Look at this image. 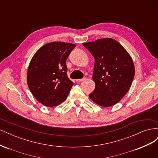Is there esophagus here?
Segmentation results:
<instances>
[{
	"instance_id": "1",
	"label": "esophagus",
	"mask_w": 158,
	"mask_h": 158,
	"mask_svg": "<svg viewBox=\"0 0 158 158\" xmlns=\"http://www.w3.org/2000/svg\"><path fill=\"white\" fill-rule=\"evenodd\" d=\"M85 78H81V79H77L76 80V82H82V81L85 80Z\"/></svg>"
}]
</instances>
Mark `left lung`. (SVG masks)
<instances>
[{
	"label": "left lung",
	"mask_w": 158,
	"mask_h": 158,
	"mask_svg": "<svg viewBox=\"0 0 158 158\" xmlns=\"http://www.w3.org/2000/svg\"><path fill=\"white\" fill-rule=\"evenodd\" d=\"M95 59L92 79L95 84L90 99L103 107L114 106L130 89L135 74L130 54L111 38L84 43Z\"/></svg>",
	"instance_id": "1"
}]
</instances>
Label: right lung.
<instances>
[{"instance_id": "1", "label": "right lung", "mask_w": 158, "mask_h": 158, "mask_svg": "<svg viewBox=\"0 0 158 158\" xmlns=\"http://www.w3.org/2000/svg\"><path fill=\"white\" fill-rule=\"evenodd\" d=\"M76 45L51 42L38 49L28 66L27 84L34 98L47 107L67 98L74 83L68 78L66 60Z\"/></svg>"}]
</instances>
